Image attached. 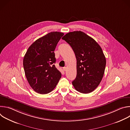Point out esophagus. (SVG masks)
<instances>
[{"label": "esophagus", "instance_id": "obj_1", "mask_svg": "<svg viewBox=\"0 0 130 130\" xmlns=\"http://www.w3.org/2000/svg\"><path fill=\"white\" fill-rule=\"evenodd\" d=\"M63 69V70L65 71H66V69H67V68L65 67H64Z\"/></svg>", "mask_w": 130, "mask_h": 130}]
</instances>
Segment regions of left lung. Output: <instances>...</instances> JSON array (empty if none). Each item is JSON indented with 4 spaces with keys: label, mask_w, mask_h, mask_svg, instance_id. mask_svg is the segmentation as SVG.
Returning <instances> with one entry per match:
<instances>
[{
    "label": "left lung",
    "mask_w": 130,
    "mask_h": 130,
    "mask_svg": "<svg viewBox=\"0 0 130 130\" xmlns=\"http://www.w3.org/2000/svg\"><path fill=\"white\" fill-rule=\"evenodd\" d=\"M71 47L77 59V76L72 83L83 94L94 91L103 77L106 59L99 45L85 33L77 31L62 38Z\"/></svg>",
    "instance_id": "left-lung-1"
}]
</instances>
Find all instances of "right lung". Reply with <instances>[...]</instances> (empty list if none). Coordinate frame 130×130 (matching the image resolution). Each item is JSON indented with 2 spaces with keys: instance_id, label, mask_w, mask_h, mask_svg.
<instances>
[{
  "instance_id": "right-lung-1",
  "label": "right lung",
  "mask_w": 130,
  "mask_h": 130,
  "mask_svg": "<svg viewBox=\"0 0 130 130\" xmlns=\"http://www.w3.org/2000/svg\"><path fill=\"white\" fill-rule=\"evenodd\" d=\"M64 33L51 32L36 40L28 49L23 60L27 81L32 88L40 94L51 92L61 78L55 67L54 51Z\"/></svg>"
}]
</instances>
